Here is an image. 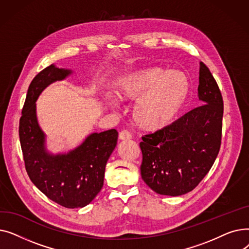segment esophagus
Returning a JSON list of instances; mask_svg holds the SVG:
<instances>
[{
	"mask_svg": "<svg viewBox=\"0 0 249 249\" xmlns=\"http://www.w3.org/2000/svg\"><path fill=\"white\" fill-rule=\"evenodd\" d=\"M131 138H132V135L130 134V132H128L127 130H124V131L120 132V134H119V139H120V140H123V141L130 140Z\"/></svg>",
	"mask_w": 249,
	"mask_h": 249,
	"instance_id": "1",
	"label": "esophagus"
}]
</instances>
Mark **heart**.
Returning <instances> with one entry per match:
<instances>
[{
	"mask_svg": "<svg viewBox=\"0 0 249 249\" xmlns=\"http://www.w3.org/2000/svg\"><path fill=\"white\" fill-rule=\"evenodd\" d=\"M190 89L189 76L184 71L148 68L119 76L113 90L119 103L135 100L134 123L144 131L154 132L174 121L184 107Z\"/></svg>",
	"mask_w": 249,
	"mask_h": 249,
	"instance_id": "1",
	"label": "heart"
}]
</instances>
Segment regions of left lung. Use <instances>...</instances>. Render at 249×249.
I'll return each instance as SVG.
<instances>
[{"label": "left lung", "mask_w": 249, "mask_h": 249, "mask_svg": "<svg viewBox=\"0 0 249 249\" xmlns=\"http://www.w3.org/2000/svg\"><path fill=\"white\" fill-rule=\"evenodd\" d=\"M201 106L173 124L142 137L141 178L155 193L180 196L194 190L210 171L219 153L223 99L209 70L200 62Z\"/></svg>", "instance_id": "8db88e82"}]
</instances>
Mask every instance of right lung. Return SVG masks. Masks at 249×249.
<instances>
[{
	"mask_svg": "<svg viewBox=\"0 0 249 249\" xmlns=\"http://www.w3.org/2000/svg\"><path fill=\"white\" fill-rule=\"evenodd\" d=\"M71 70L51 64L31 82L19 124L25 167L33 184L48 199L65 208H83L93 201L104 185L105 167L117 145L115 129L91 133L72 150L53 154L38 124L36 101L50 84L62 81Z\"/></svg>",
	"mask_w": 249,
	"mask_h": 249,
	"instance_id": "obj_1",
	"label": "right lung"
}]
</instances>
